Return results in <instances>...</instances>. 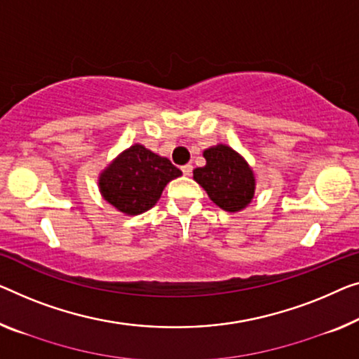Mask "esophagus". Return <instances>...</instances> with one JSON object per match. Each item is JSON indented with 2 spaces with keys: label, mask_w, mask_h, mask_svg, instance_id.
Wrapping results in <instances>:
<instances>
[{
  "label": "esophagus",
  "mask_w": 359,
  "mask_h": 359,
  "mask_svg": "<svg viewBox=\"0 0 359 359\" xmlns=\"http://www.w3.org/2000/svg\"><path fill=\"white\" fill-rule=\"evenodd\" d=\"M191 169H194V165H191V164L182 165V172H184V175H190L191 174Z\"/></svg>",
  "instance_id": "obj_1"
}]
</instances>
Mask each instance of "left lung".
<instances>
[{
    "label": "left lung",
    "instance_id": "obj_1",
    "mask_svg": "<svg viewBox=\"0 0 359 359\" xmlns=\"http://www.w3.org/2000/svg\"><path fill=\"white\" fill-rule=\"evenodd\" d=\"M206 165L194 170V179L206 190L212 203L224 211L237 212L255 196L256 179L243 156L227 145H216L203 151Z\"/></svg>",
    "mask_w": 359,
    "mask_h": 359
}]
</instances>
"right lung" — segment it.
<instances>
[{"label":"right lung","mask_w":359,"mask_h":359,"mask_svg":"<svg viewBox=\"0 0 359 359\" xmlns=\"http://www.w3.org/2000/svg\"><path fill=\"white\" fill-rule=\"evenodd\" d=\"M180 175L182 170L168 158L135 143L100 174L98 187L104 200L117 211L137 216L156 205L164 187Z\"/></svg>","instance_id":"obj_1"}]
</instances>
